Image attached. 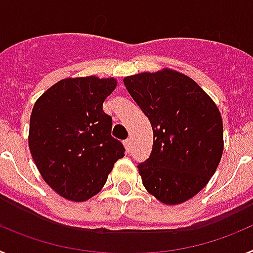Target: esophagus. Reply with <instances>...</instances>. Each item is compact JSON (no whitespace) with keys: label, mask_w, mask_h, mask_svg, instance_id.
I'll use <instances>...</instances> for the list:
<instances>
[{"label":"esophagus","mask_w":253,"mask_h":253,"mask_svg":"<svg viewBox=\"0 0 253 253\" xmlns=\"http://www.w3.org/2000/svg\"><path fill=\"white\" fill-rule=\"evenodd\" d=\"M124 146H125V148H126V151H130L131 149V140L130 139H126V140H124Z\"/></svg>","instance_id":"1"}]
</instances>
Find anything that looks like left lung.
<instances>
[{
  "label": "left lung",
  "mask_w": 253,
  "mask_h": 253,
  "mask_svg": "<svg viewBox=\"0 0 253 253\" xmlns=\"http://www.w3.org/2000/svg\"><path fill=\"white\" fill-rule=\"evenodd\" d=\"M153 129V147L138 165L149 194L167 205L186 202L204 189L223 153L218 107L193 78L172 69L124 78Z\"/></svg>",
  "instance_id": "obj_1"
}]
</instances>
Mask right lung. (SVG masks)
I'll use <instances>...</instances> for the list:
<instances>
[{"mask_svg":"<svg viewBox=\"0 0 253 253\" xmlns=\"http://www.w3.org/2000/svg\"><path fill=\"white\" fill-rule=\"evenodd\" d=\"M116 87L114 78H64L35 102L29 148L40 175L55 193L84 202L99 193L124 157L122 142L111 137L113 119L102 110Z\"/></svg>","mask_w":253,"mask_h":253,"instance_id":"1","label":"right lung"}]
</instances>
